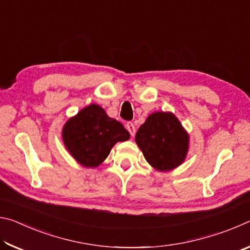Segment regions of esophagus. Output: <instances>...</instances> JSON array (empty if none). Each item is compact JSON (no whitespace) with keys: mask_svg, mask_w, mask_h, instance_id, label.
Wrapping results in <instances>:
<instances>
[{"mask_svg":"<svg viewBox=\"0 0 250 250\" xmlns=\"http://www.w3.org/2000/svg\"><path fill=\"white\" fill-rule=\"evenodd\" d=\"M125 128H126V130L129 131L130 134L132 135V137H133V135L135 134V126H134V125L132 124V122H130V121H129V122H126Z\"/></svg>","mask_w":250,"mask_h":250,"instance_id":"esophagus-1","label":"esophagus"}]
</instances>
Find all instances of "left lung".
Listing matches in <instances>:
<instances>
[{
  "label": "left lung",
  "instance_id": "1",
  "mask_svg": "<svg viewBox=\"0 0 250 250\" xmlns=\"http://www.w3.org/2000/svg\"><path fill=\"white\" fill-rule=\"evenodd\" d=\"M135 142L146 160L159 171H170L183 162L188 135L171 112H154L135 134Z\"/></svg>",
  "mask_w": 250,
  "mask_h": 250
}]
</instances>
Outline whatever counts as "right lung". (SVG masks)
<instances>
[{
	"instance_id": "obj_1",
	"label": "right lung",
	"mask_w": 250,
	"mask_h": 250,
	"mask_svg": "<svg viewBox=\"0 0 250 250\" xmlns=\"http://www.w3.org/2000/svg\"><path fill=\"white\" fill-rule=\"evenodd\" d=\"M130 138L121 122L107 116L98 104L83 108L66 122L62 140L70 154L83 167H96L117 142Z\"/></svg>"
}]
</instances>
